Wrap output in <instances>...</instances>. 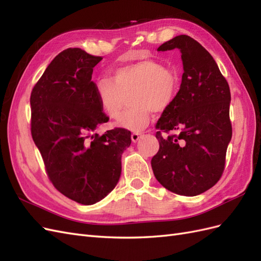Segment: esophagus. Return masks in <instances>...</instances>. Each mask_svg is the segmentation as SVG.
Here are the masks:
<instances>
[{"label": "esophagus", "instance_id": "esophagus-1", "mask_svg": "<svg viewBox=\"0 0 261 261\" xmlns=\"http://www.w3.org/2000/svg\"><path fill=\"white\" fill-rule=\"evenodd\" d=\"M142 136V133H139V132H133L132 135H131V140H132V142H137L138 140L140 139V137Z\"/></svg>", "mask_w": 261, "mask_h": 261}]
</instances>
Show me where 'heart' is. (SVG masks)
<instances>
[{
	"instance_id": "heart-1",
	"label": "heart",
	"mask_w": 261,
	"mask_h": 261,
	"mask_svg": "<svg viewBox=\"0 0 261 261\" xmlns=\"http://www.w3.org/2000/svg\"><path fill=\"white\" fill-rule=\"evenodd\" d=\"M179 86L178 73L155 59H144L117 68L112 80L99 79L96 90L103 111L118 119L125 97L130 93L131 108L117 124L130 131H140L150 122L151 112H163L174 101Z\"/></svg>"
}]
</instances>
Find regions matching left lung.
Listing matches in <instances>:
<instances>
[{
  "mask_svg": "<svg viewBox=\"0 0 261 261\" xmlns=\"http://www.w3.org/2000/svg\"><path fill=\"white\" fill-rule=\"evenodd\" d=\"M174 48L182 54V84L156 123L160 149L151 165L165 189L178 195L196 196L213 188L223 175L232 135L230 90L212 55L194 38L178 35L158 50Z\"/></svg>",
  "mask_w": 261,
  "mask_h": 261,
  "instance_id": "obj_1",
  "label": "left lung"
}]
</instances>
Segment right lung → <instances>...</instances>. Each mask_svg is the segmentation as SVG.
Masks as SVG:
<instances>
[{
  "label": "right lung",
  "instance_id": "obj_1",
  "mask_svg": "<svg viewBox=\"0 0 261 261\" xmlns=\"http://www.w3.org/2000/svg\"><path fill=\"white\" fill-rule=\"evenodd\" d=\"M101 56L67 48L53 59L31 93V132L55 189L91 205L116 188L121 155L131 144L123 128L96 130L108 122L91 80Z\"/></svg>",
  "mask_w": 261,
  "mask_h": 261
}]
</instances>
